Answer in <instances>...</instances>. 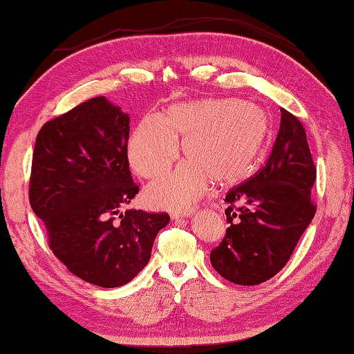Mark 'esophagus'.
Segmentation results:
<instances>
[{"mask_svg": "<svg viewBox=\"0 0 354 354\" xmlns=\"http://www.w3.org/2000/svg\"><path fill=\"white\" fill-rule=\"evenodd\" d=\"M194 209H189V212H184V213H171V219L173 221H178V219H183V217H190L193 216Z\"/></svg>", "mask_w": 354, "mask_h": 354, "instance_id": "34e87169", "label": "esophagus"}]
</instances>
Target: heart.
<instances>
[{"label":"heart","mask_w":354,"mask_h":354,"mask_svg":"<svg viewBox=\"0 0 354 354\" xmlns=\"http://www.w3.org/2000/svg\"><path fill=\"white\" fill-rule=\"evenodd\" d=\"M269 133L268 114L257 103L239 99H202L171 106L165 117L147 115L129 141V161L145 178L167 171L183 141L189 162L147 189L156 207L184 209L216 184L242 179Z\"/></svg>","instance_id":"heart-1"}]
</instances>
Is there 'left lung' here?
<instances>
[{"label": "left lung", "mask_w": 354, "mask_h": 354, "mask_svg": "<svg viewBox=\"0 0 354 354\" xmlns=\"http://www.w3.org/2000/svg\"><path fill=\"white\" fill-rule=\"evenodd\" d=\"M315 179L304 127L281 108L280 131L266 165L225 198L230 227L209 254L225 280L255 286L280 272L317 212L310 202Z\"/></svg>", "instance_id": "left-lung-1"}]
</instances>
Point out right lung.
I'll return each mask as SVG.
<instances>
[{"label":"right lung","mask_w":354,"mask_h":354,"mask_svg":"<svg viewBox=\"0 0 354 354\" xmlns=\"http://www.w3.org/2000/svg\"><path fill=\"white\" fill-rule=\"evenodd\" d=\"M129 115L94 97L42 126L36 137L30 205L48 245L76 277L118 288L150 260L165 213L126 209L138 193L127 161Z\"/></svg>","instance_id":"add662e5"}]
</instances>
